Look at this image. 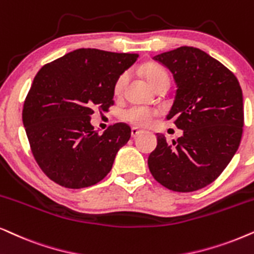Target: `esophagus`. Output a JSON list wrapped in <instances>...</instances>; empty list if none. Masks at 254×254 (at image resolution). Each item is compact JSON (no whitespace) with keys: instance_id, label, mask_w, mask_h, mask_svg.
<instances>
[{"instance_id":"34e87169","label":"esophagus","mask_w":254,"mask_h":254,"mask_svg":"<svg viewBox=\"0 0 254 254\" xmlns=\"http://www.w3.org/2000/svg\"><path fill=\"white\" fill-rule=\"evenodd\" d=\"M141 133H142V130L137 129V128H131V136H133V137L139 136Z\"/></svg>"}]
</instances>
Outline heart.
I'll list each match as a JSON object with an SVG mask.
<instances>
[{"label":"heart","instance_id":"heart-1","mask_svg":"<svg viewBox=\"0 0 254 254\" xmlns=\"http://www.w3.org/2000/svg\"><path fill=\"white\" fill-rule=\"evenodd\" d=\"M144 75H146L147 80L149 81L151 86L155 87L157 84H160L161 81H169V77H168L167 72L163 70L162 67L157 66L154 64H148L144 66ZM128 78V72H124L118 77L114 84V93L117 95H120L125 90V86L127 85ZM157 112L150 108L143 107V106H134L130 107L129 110L125 112L124 117L128 123L137 127H147L154 123V119L156 118Z\"/></svg>","mask_w":254,"mask_h":254}]
</instances>
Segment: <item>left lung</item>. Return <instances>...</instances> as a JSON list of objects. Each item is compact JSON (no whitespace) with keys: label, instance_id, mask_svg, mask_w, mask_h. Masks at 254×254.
<instances>
[{"label":"left lung","instance_id":"obj_1","mask_svg":"<svg viewBox=\"0 0 254 254\" xmlns=\"http://www.w3.org/2000/svg\"><path fill=\"white\" fill-rule=\"evenodd\" d=\"M169 68L177 85L167 119L183 136L168 143L157 135L148 167L169 190L190 192L212 183L236 154L244 126L243 93L238 79L222 63L192 47L154 57Z\"/></svg>","mask_w":254,"mask_h":254}]
</instances>
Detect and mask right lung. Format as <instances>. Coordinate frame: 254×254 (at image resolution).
I'll return each instance as SVG.
<instances>
[{
    "mask_svg": "<svg viewBox=\"0 0 254 254\" xmlns=\"http://www.w3.org/2000/svg\"><path fill=\"white\" fill-rule=\"evenodd\" d=\"M137 54L78 49L48 63L36 74L22 119L36 162L51 181L81 189L104 180L115 155L130 137L127 124L99 134L90 115L114 105L118 77Z\"/></svg>",
    "mask_w": 254,
    "mask_h": 254,
    "instance_id": "1",
    "label": "right lung"
}]
</instances>
